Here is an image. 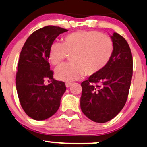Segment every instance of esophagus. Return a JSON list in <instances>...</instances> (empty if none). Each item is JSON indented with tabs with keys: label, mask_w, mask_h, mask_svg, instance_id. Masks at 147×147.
I'll use <instances>...</instances> for the list:
<instances>
[{
	"label": "esophagus",
	"mask_w": 147,
	"mask_h": 147,
	"mask_svg": "<svg viewBox=\"0 0 147 147\" xmlns=\"http://www.w3.org/2000/svg\"><path fill=\"white\" fill-rule=\"evenodd\" d=\"M71 85H72V83H71V82H66V88H69L71 86Z\"/></svg>",
	"instance_id": "obj_1"
}]
</instances>
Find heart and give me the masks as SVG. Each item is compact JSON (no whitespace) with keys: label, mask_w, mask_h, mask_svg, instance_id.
Returning <instances> with one entry per match:
<instances>
[{"label":"heart","mask_w":147,"mask_h":147,"mask_svg":"<svg viewBox=\"0 0 147 147\" xmlns=\"http://www.w3.org/2000/svg\"><path fill=\"white\" fill-rule=\"evenodd\" d=\"M114 46L112 40L96 31L78 30L61 39V44L54 42L48 52L51 65L59 67L68 56L71 63L59 68L56 77L63 81H71L86 74L93 76L100 72L113 56Z\"/></svg>","instance_id":"1"}]
</instances>
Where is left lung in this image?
<instances>
[{
  "label": "left lung",
  "mask_w": 147,
  "mask_h": 147,
  "mask_svg": "<svg viewBox=\"0 0 147 147\" xmlns=\"http://www.w3.org/2000/svg\"><path fill=\"white\" fill-rule=\"evenodd\" d=\"M114 51L107 66L81 83V108L88 118L98 123L113 119L127 100L133 72L131 49L125 39L114 32Z\"/></svg>",
  "instance_id": "left-lung-1"
}]
</instances>
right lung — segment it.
I'll return each mask as SVG.
<instances>
[{
    "label": "right lung",
    "mask_w": 147,
    "mask_h": 147,
    "mask_svg": "<svg viewBox=\"0 0 147 147\" xmlns=\"http://www.w3.org/2000/svg\"><path fill=\"white\" fill-rule=\"evenodd\" d=\"M67 31L53 25L39 29L27 39L20 54L16 78L18 98L25 113L35 120L55 114L66 91L65 83L53 78L48 52L55 39ZM46 79L51 84L45 85Z\"/></svg>",
    "instance_id": "1"
}]
</instances>
